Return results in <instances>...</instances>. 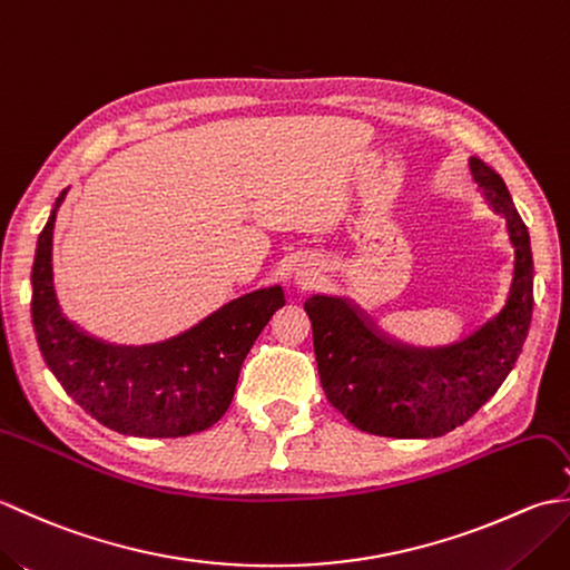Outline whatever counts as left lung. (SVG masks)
<instances>
[{"label":"left lung","mask_w":570,"mask_h":570,"mask_svg":"<svg viewBox=\"0 0 570 570\" xmlns=\"http://www.w3.org/2000/svg\"><path fill=\"white\" fill-rule=\"evenodd\" d=\"M472 176L504 215L514 247V278L504 308L441 350H416L380 335L341 298L313 296L304 308L313 325L318 374L328 402L357 426L386 439H435L475 416L510 377L534 313V257L529 229L504 180L480 159Z\"/></svg>","instance_id":"1"}]
</instances>
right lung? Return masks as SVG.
<instances>
[{"mask_svg":"<svg viewBox=\"0 0 570 570\" xmlns=\"http://www.w3.org/2000/svg\"><path fill=\"white\" fill-rule=\"evenodd\" d=\"M66 190L56 200V208ZM56 208L36 242L31 323L41 357L58 384L102 426L139 439H178L210 429L233 402L239 367L284 292L262 288L229 301L196 328L159 345L119 347L82 333L53 292Z\"/></svg>","mask_w":570,"mask_h":570,"instance_id":"right-lung-1","label":"right lung"}]
</instances>
